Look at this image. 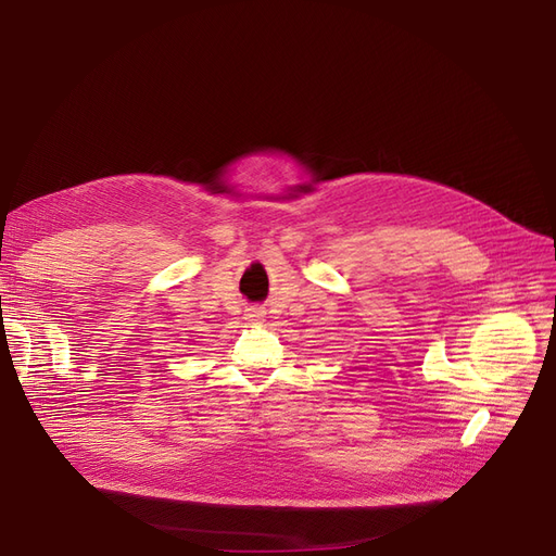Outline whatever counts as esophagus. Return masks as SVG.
I'll list each match as a JSON object with an SVG mask.
<instances>
[{"instance_id":"esophagus-1","label":"esophagus","mask_w":556,"mask_h":556,"mask_svg":"<svg viewBox=\"0 0 556 556\" xmlns=\"http://www.w3.org/2000/svg\"><path fill=\"white\" fill-rule=\"evenodd\" d=\"M263 315H266V311H261V308H256V306L248 308V313H245V317H248V319H261Z\"/></svg>"}]
</instances>
